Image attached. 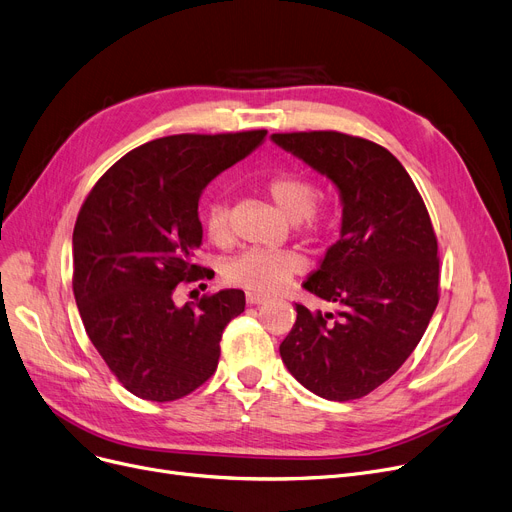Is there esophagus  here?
<instances>
[{
	"label": "esophagus",
	"instance_id": "34e87169",
	"mask_svg": "<svg viewBox=\"0 0 512 512\" xmlns=\"http://www.w3.org/2000/svg\"><path fill=\"white\" fill-rule=\"evenodd\" d=\"M247 303L249 305H263V303H268V297L259 295V293H247Z\"/></svg>",
	"mask_w": 512,
	"mask_h": 512
}]
</instances>
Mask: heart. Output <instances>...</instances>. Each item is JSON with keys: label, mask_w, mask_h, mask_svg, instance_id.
Returning <instances> with one entry per match:
<instances>
[{"label": "heart", "mask_w": 512, "mask_h": 512, "mask_svg": "<svg viewBox=\"0 0 512 512\" xmlns=\"http://www.w3.org/2000/svg\"><path fill=\"white\" fill-rule=\"evenodd\" d=\"M268 194L278 211L293 224H299L305 232L316 234L324 228L326 215L316 211L318 190L309 177L301 173H280L268 182ZM201 219L207 236L213 242H224L230 234L228 207L224 201H209L201 211ZM303 259L293 251H261L249 249L224 268V278L230 284L249 288V291L272 293L280 288L293 274L301 272Z\"/></svg>", "instance_id": "1"}]
</instances>
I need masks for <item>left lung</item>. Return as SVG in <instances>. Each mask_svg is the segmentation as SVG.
Wrapping results in <instances>:
<instances>
[{
	"label": "left lung",
	"instance_id": "8db88e82",
	"mask_svg": "<svg viewBox=\"0 0 512 512\" xmlns=\"http://www.w3.org/2000/svg\"><path fill=\"white\" fill-rule=\"evenodd\" d=\"M270 138L328 177L343 207L339 240L303 282L335 309L297 305L280 358L311 393L332 402L364 397L410 358L437 307L431 217L404 165L379 144L339 131Z\"/></svg>",
	"mask_w": 512,
	"mask_h": 512
}]
</instances>
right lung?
<instances>
[{"instance_id": "obj_1", "label": "right lung", "mask_w": 512, "mask_h": 512, "mask_svg": "<svg viewBox=\"0 0 512 512\" xmlns=\"http://www.w3.org/2000/svg\"><path fill=\"white\" fill-rule=\"evenodd\" d=\"M265 129L167 136L127 152L85 198L73 232V291L87 337L127 391L173 402L217 368L221 332L244 293L221 288L175 305L180 282L205 278L198 201L211 180L251 154Z\"/></svg>"}]
</instances>
